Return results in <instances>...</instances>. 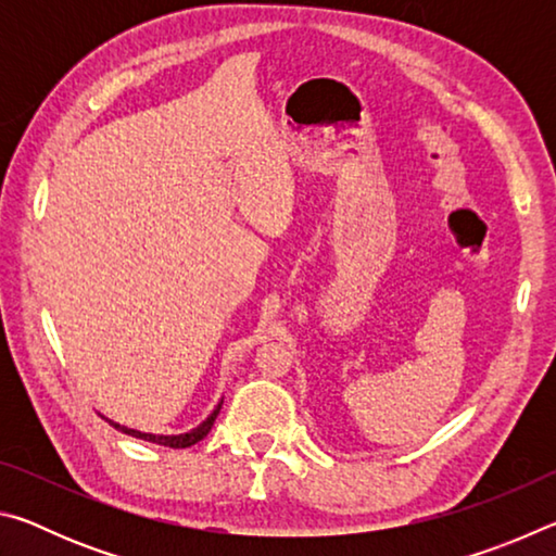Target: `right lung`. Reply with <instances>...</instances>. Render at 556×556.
Listing matches in <instances>:
<instances>
[{
	"label": "right lung",
	"instance_id": "right-lung-1",
	"mask_svg": "<svg viewBox=\"0 0 556 556\" xmlns=\"http://www.w3.org/2000/svg\"><path fill=\"white\" fill-rule=\"evenodd\" d=\"M220 407H223V402H218V407H215V409L208 414V419L201 421L199 427L191 429V431H186V434H172V437H164V434H144V431H137V429L119 427V425H115V421H112V419H108V417H105V419L110 421L112 427L119 429V431H125V434H129V437L144 439V441H152V444H159V446H168V448H188V446L199 444V441H201L205 434H208L211 427H213V421H215V417H218Z\"/></svg>",
	"mask_w": 556,
	"mask_h": 556
}]
</instances>
